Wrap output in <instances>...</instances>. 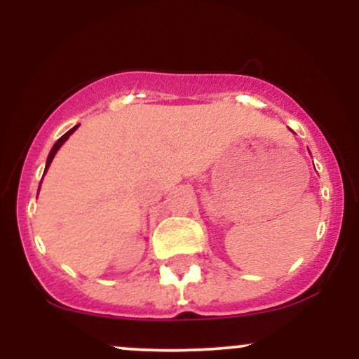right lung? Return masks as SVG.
<instances>
[{
	"label": "right lung",
	"instance_id": "obj_1",
	"mask_svg": "<svg viewBox=\"0 0 359 359\" xmlns=\"http://www.w3.org/2000/svg\"><path fill=\"white\" fill-rule=\"evenodd\" d=\"M77 126H79V125H77ZM77 126H74V128H72V130H69V131H67V133H65V135H62V137H60L59 140H57V142H55V145H53V147H52L50 154H48V156H47V165H45V172H47V168H48V167H50V163H52L53 156H55V154H57V150H59V148H60L62 145H64V142H65V140H67L69 137H71V135L74 133V131H76V130H77ZM45 172H43V174H45Z\"/></svg>",
	"mask_w": 359,
	"mask_h": 359
}]
</instances>
